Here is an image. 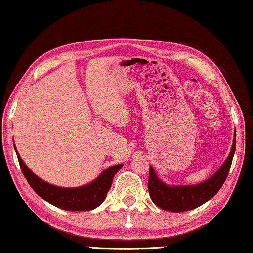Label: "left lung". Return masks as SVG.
<instances>
[{
  "label": "left lung",
  "instance_id": "obj_1",
  "mask_svg": "<svg viewBox=\"0 0 253 253\" xmlns=\"http://www.w3.org/2000/svg\"><path fill=\"white\" fill-rule=\"evenodd\" d=\"M236 133L227 158L218 169L207 180L193 185H169L157 176L153 167H149L148 190L153 203L159 208L172 212H183L199 207L211 200L219 191L226 180L232 159L235 153Z\"/></svg>",
  "mask_w": 253,
  "mask_h": 253
}]
</instances>
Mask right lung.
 Returning a JSON list of instances; mask_svg holds the SVG:
<instances>
[{"label":"right lung","instance_id":"add662e5","mask_svg":"<svg viewBox=\"0 0 253 253\" xmlns=\"http://www.w3.org/2000/svg\"><path fill=\"white\" fill-rule=\"evenodd\" d=\"M14 150L17 153L23 175L34 191L47 203L68 211H88L102 205L111 188L114 175L123 166V164L110 166L88 184L77 186V188H63V186L50 184L38 177L23 163L15 146Z\"/></svg>","mask_w":253,"mask_h":253}]
</instances>
